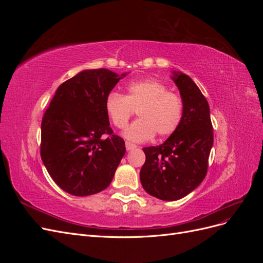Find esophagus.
Segmentation results:
<instances>
[{
  "mask_svg": "<svg viewBox=\"0 0 263 263\" xmlns=\"http://www.w3.org/2000/svg\"><path fill=\"white\" fill-rule=\"evenodd\" d=\"M125 147H126V150H133V149H135V148H136L137 146L136 145H135V144H132V142H128V141H126L125 142Z\"/></svg>",
  "mask_w": 263,
  "mask_h": 263,
  "instance_id": "obj_1",
  "label": "esophagus"
}]
</instances>
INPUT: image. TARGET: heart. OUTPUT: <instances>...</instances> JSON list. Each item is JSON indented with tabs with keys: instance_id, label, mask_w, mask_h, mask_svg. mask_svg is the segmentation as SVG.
Returning a JSON list of instances; mask_svg holds the SVG:
<instances>
[{
	"instance_id": "b5f03b06",
	"label": "heart",
	"mask_w": 263,
	"mask_h": 263,
	"mask_svg": "<svg viewBox=\"0 0 263 263\" xmlns=\"http://www.w3.org/2000/svg\"><path fill=\"white\" fill-rule=\"evenodd\" d=\"M105 112L116 128L122 129L128 124L137 110L139 119L124 132L132 141H146L155 135L162 139L176 132L183 117V100L179 94L168 91V87L154 79L130 82L125 94L109 93L104 103Z\"/></svg>"
}]
</instances>
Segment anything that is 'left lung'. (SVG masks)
I'll use <instances>...</instances> for the list:
<instances>
[{
	"mask_svg": "<svg viewBox=\"0 0 263 263\" xmlns=\"http://www.w3.org/2000/svg\"><path fill=\"white\" fill-rule=\"evenodd\" d=\"M173 80L184 105L181 124L162 145L142 148L140 170L142 187L163 201L180 200L201 184L214 141L208 100L189 76L174 72Z\"/></svg>",
	"mask_w": 263,
	"mask_h": 263,
	"instance_id": "obj_1",
	"label": "left lung"
}]
</instances>
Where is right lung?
<instances>
[{"label":"right lung","instance_id":"1","mask_svg":"<svg viewBox=\"0 0 263 263\" xmlns=\"http://www.w3.org/2000/svg\"><path fill=\"white\" fill-rule=\"evenodd\" d=\"M119 79L107 69L84 70L58 87L43 116L42 160L69 194L105 190L125 155V141L109 127L104 107Z\"/></svg>","mask_w":263,"mask_h":263}]
</instances>
